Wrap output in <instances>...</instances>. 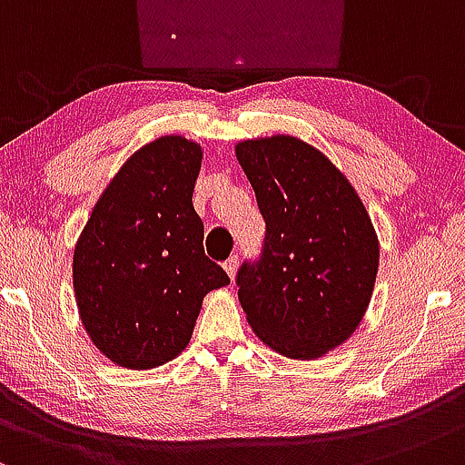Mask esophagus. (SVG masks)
<instances>
[{
    "label": "esophagus",
    "mask_w": 465,
    "mask_h": 465,
    "mask_svg": "<svg viewBox=\"0 0 465 465\" xmlns=\"http://www.w3.org/2000/svg\"><path fill=\"white\" fill-rule=\"evenodd\" d=\"M237 265H239L237 257H231L226 263H223V270H226V274L231 276V279H234V274H237Z\"/></svg>",
    "instance_id": "esophagus-1"
}]
</instances>
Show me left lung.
I'll list each match as a JSON object with an SVG mask.
<instances>
[{"label": "left lung", "instance_id": "1", "mask_svg": "<svg viewBox=\"0 0 465 465\" xmlns=\"http://www.w3.org/2000/svg\"><path fill=\"white\" fill-rule=\"evenodd\" d=\"M234 153L265 219L261 257L237 272L250 327L281 356H325L371 301L380 263L371 217L331 160L294 135L242 140Z\"/></svg>", "mask_w": 465, "mask_h": 465}]
</instances>
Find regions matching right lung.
<instances>
[{
	"mask_svg": "<svg viewBox=\"0 0 465 465\" xmlns=\"http://www.w3.org/2000/svg\"><path fill=\"white\" fill-rule=\"evenodd\" d=\"M204 151L182 135L140 147L98 197L74 246V296L92 342L118 367L184 351L202 301L231 283L204 254L193 189Z\"/></svg>",
	"mask_w": 465,
	"mask_h": 465,
	"instance_id": "add662e5",
	"label": "right lung"
}]
</instances>
